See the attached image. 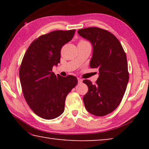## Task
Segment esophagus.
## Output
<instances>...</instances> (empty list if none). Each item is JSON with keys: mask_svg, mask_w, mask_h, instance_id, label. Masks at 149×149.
I'll return each instance as SVG.
<instances>
[{"mask_svg": "<svg viewBox=\"0 0 149 149\" xmlns=\"http://www.w3.org/2000/svg\"><path fill=\"white\" fill-rule=\"evenodd\" d=\"M77 81H78V84H81L82 81H83V80L79 77L77 78Z\"/></svg>", "mask_w": 149, "mask_h": 149, "instance_id": "1", "label": "esophagus"}]
</instances>
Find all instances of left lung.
Instances as JSON below:
<instances>
[{"mask_svg":"<svg viewBox=\"0 0 149 149\" xmlns=\"http://www.w3.org/2000/svg\"><path fill=\"white\" fill-rule=\"evenodd\" d=\"M93 47L91 68H98L99 77L93 85L84 80L88 87L84 102L88 112L97 116L112 112L123 99L129 81L125 52L116 37L99 27H91L77 31Z\"/></svg>","mask_w":149,"mask_h":149,"instance_id":"obj_1","label":"left lung"}]
</instances>
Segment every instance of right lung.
<instances>
[{"instance_id": "add662e5", "label": "right lung", "mask_w": 149, "mask_h": 149, "mask_svg": "<svg viewBox=\"0 0 149 149\" xmlns=\"http://www.w3.org/2000/svg\"><path fill=\"white\" fill-rule=\"evenodd\" d=\"M75 30H56L35 39L19 67L22 92L27 104L43 119H54L64 111L67 95L77 84L74 75L62 77L52 72L60 62V50L71 41Z\"/></svg>"}]
</instances>
